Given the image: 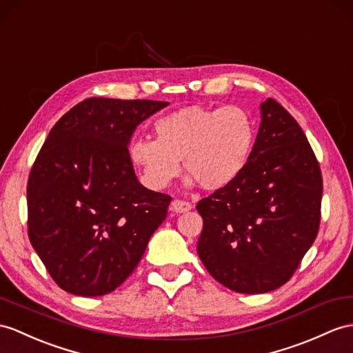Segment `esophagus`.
<instances>
[{"label":"esophagus","mask_w":353,"mask_h":353,"mask_svg":"<svg viewBox=\"0 0 353 353\" xmlns=\"http://www.w3.org/2000/svg\"><path fill=\"white\" fill-rule=\"evenodd\" d=\"M190 210H192V203L190 202H185V201H181V199H175V201H172V203H170V211L178 212V214L187 212V211H190Z\"/></svg>","instance_id":"esophagus-1"}]
</instances>
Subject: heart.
<instances>
[{
	"instance_id": "obj_1",
	"label": "heart",
	"mask_w": 353,
	"mask_h": 353,
	"mask_svg": "<svg viewBox=\"0 0 353 353\" xmlns=\"http://www.w3.org/2000/svg\"><path fill=\"white\" fill-rule=\"evenodd\" d=\"M156 141L137 137L128 148L143 184L166 188L179 174L183 161L188 184L220 190L244 170L254 145V125L238 106H185L159 118Z\"/></svg>"
}]
</instances>
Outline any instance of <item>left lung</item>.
<instances>
[{
	"mask_svg": "<svg viewBox=\"0 0 353 353\" xmlns=\"http://www.w3.org/2000/svg\"><path fill=\"white\" fill-rule=\"evenodd\" d=\"M261 125L244 170L196 205L205 268L239 294L285 285L314 243L322 174L303 128L274 99L261 103Z\"/></svg>",
	"mask_w": 353,
	"mask_h": 353,
	"instance_id": "8db88e82",
	"label": "left lung"
}]
</instances>
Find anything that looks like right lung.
I'll list each match as a JSON object with an SVG mask.
<instances>
[{
    "label": "right lung",
    "mask_w": 353,
    "mask_h": 353,
    "mask_svg": "<svg viewBox=\"0 0 353 353\" xmlns=\"http://www.w3.org/2000/svg\"><path fill=\"white\" fill-rule=\"evenodd\" d=\"M168 105L91 97L43 143L28 178V236L68 294L101 296L123 285L165 221L172 197L137 181L127 147Z\"/></svg>",
    "instance_id": "1"
}]
</instances>
